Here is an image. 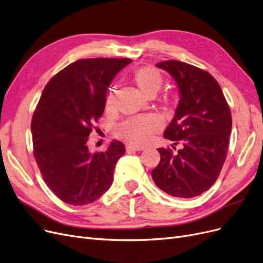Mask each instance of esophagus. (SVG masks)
I'll list each match as a JSON object with an SVG mask.
<instances>
[{"label":"esophagus","mask_w":263,"mask_h":263,"mask_svg":"<svg viewBox=\"0 0 263 263\" xmlns=\"http://www.w3.org/2000/svg\"><path fill=\"white\" fill-rule=\"evenodd\" d=\"M144 147L143 146H137V145H133V144H128L126 145V151L130 152V151H143Z\"/></svg>","instance_id":"obj_1"}]
</instances>
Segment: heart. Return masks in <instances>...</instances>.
<instances>
[{"label":"heart","mask_w":263,"mask_h":263,"mask_svg":"<svg viewBox=\"0 0 263 263\" xmlns=\"http://www.w3.org/2000/svg\"><path fill=\"white\" fill-rule=\"evenodd\" d=\"M132 80L142 94L153 97L163 85V78L153 66H141L132 74ZM114 104V88L110 90L106 98V108L110 110ZM163 122L160 118L148 115L142 117L129 118L118 126V134L134 144L146 143L153 133L162 128Z\"/></svg>","instance_id":"obj_1"}]
</instances>
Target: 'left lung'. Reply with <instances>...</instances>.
<instances>
[{
	"label": "left lung",
	"instance_id": "8db88e82",
	"mask_svg": "<svg viewBox=\"0 0 263 263\" xmlns=\"http://www.w3.org/2000/svg\"><path fill=\"white\" fill-rule=\"evenodd\" d=\"M156 66L171 74L179 88V104L164 137L182 146L177 153L158 148L160 162L152 177L173 197H197L214 184L222 171L232 131L231 109L221 86L206 71L176 60Z\"/></svg>",
	"mask_w": 263,
	"mask_h": 263
}]
</instances>
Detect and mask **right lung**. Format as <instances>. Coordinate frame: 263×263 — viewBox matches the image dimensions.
<instances>
[{
    "instance_id": "1",
    "label": "right lung",
    "mask_w": 263,
    "mask_h": 263,
    "mask_svg": "<svg viewBox=\"0 0 263 263\" xmlns=\"http://www.w3.org/2000/svg\"><path fill=\"white\" fill-rule=\"evenodd\" d=\"M131 59H82L49 81L31 120L33 156L48 187L63 202L85 205L110 188L114 171L125 153L112 141L90 153L88 137L103 116L106 94L116 74Z\"/></svg>"
}]
</instances>
